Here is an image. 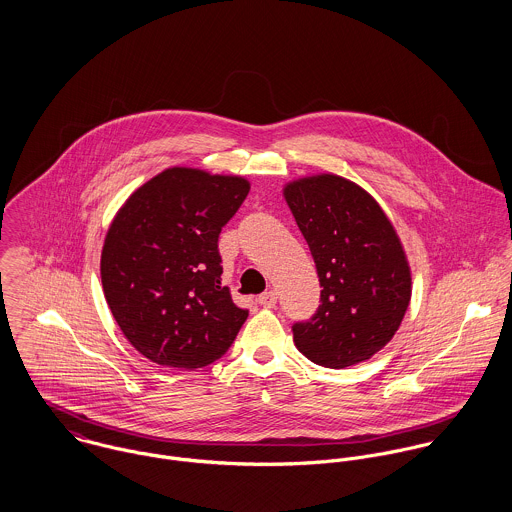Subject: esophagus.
I'll list each match as a JSON object with an SVG mask.
<instances>
[{
	"instance_id": "1",
	"label": "esophagus",
	"mask_w": 512,
	"mask_h": 512,
	"mask_svg": "<svg viewBox=\"0 0 512 512\" xmlns=\"http://www.w3.org/2000/svg\"><path fill=\"white\" fill-rule=\"evenodd\" d=\"M276 301H278V293L274 292V290L264 292L258 297V303H260L262 307H268V309L276 307Z\"/></svg>"
}]
</instances>
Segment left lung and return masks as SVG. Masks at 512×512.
<instances>
[{
	"mask_svg": "<svg viewBox=\"0 0 512 512\" xmlns=\"http://www.w3.org/2000/svg\"><path fill=\"white\" fill-rule=\"evenodd\" d=\"M284 195L323 288L317 311L293 323V343L315 365L363 363L394 337L412 295L394 226L366 191L337 175L295 181Z\"/></svg>",
	"mask_w": 512,
	"mask_h": 512,
	"instance_id": "obj_1",
	"label": "left lung"
}]
</instances>
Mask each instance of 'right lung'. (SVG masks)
Here are the masks:
<instances>
[{"mask_svg": "<svg viewBox=\"0 0 512 512\" xmlns=\"http://www.w3.org/2000/svg\"><path fill=\"white\" fill-rule=\"evenodd\" d=\"M250 185L173 167L142 185L104 240L100 274L126 339L149 361L201 368L234 343L248 309L220 286L219 234Z\"/></svg>", "mask_w": 512, "mask_h": 512, "instance_id": "1", "label": "right lung"}]
</instances>
